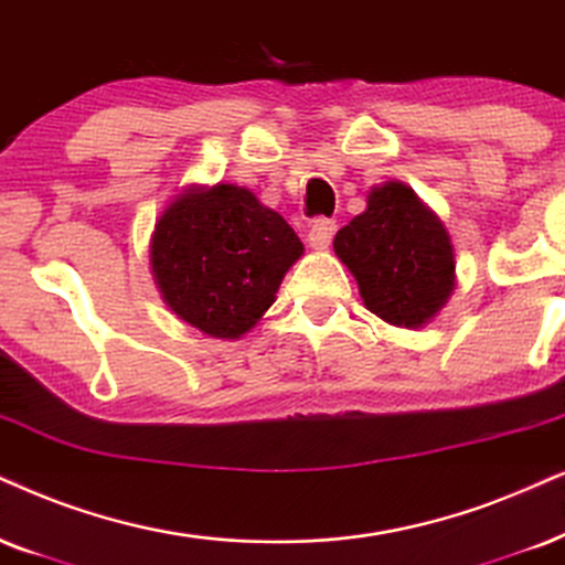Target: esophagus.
Returning a JSON list of instances; mask_svg holds the SVG:
<instances>
[{"label": "esophagus", "instance_id": "obj_1", "mask_svg": "<svg viewBox=\"0 0 565 565\" xmlns=\"http://www.w3.org/2000/svg\"><path fill=\"white\" fill-rule=\"evenodd\" d=\"M333 234H335V221L318 218V221H312L310 232H307V242H310L312 249H326L328 245H331Z\"/></svg>", "mask_w": 565, "mask_h": 565}]
</instances>
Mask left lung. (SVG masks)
<instances>
[{"instance_id": "obj_1", "label": "left lung", "mask_w": 565, "mask_h": 565, "mask_svg": "<svg viewBox=\"0 0 565 565\" xmlns=\"http://www.w3.org/2000/svg\"><path fill=\"white\" fill-rule=\"evenodd\" d=\"M333 249L356 278L367 310L391 326H425L456 287L446 226L402 182L370 190L367 209L339 230Z\"/></svg>"}]
</instances>
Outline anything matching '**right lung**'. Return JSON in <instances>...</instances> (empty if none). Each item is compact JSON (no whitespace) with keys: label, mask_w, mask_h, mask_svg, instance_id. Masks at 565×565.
I'll return each instance as SVG.
<instances>
[{"label":"right lung","mask_w":565,"mask_h":565,"mask_svg":"<svg viewBox=\"0 0 565 565\" xmlns=\"http://www.w3.org/2000/svg\"><path fill=\"white\" fill-rule=\"evenodd\" d=\"M305 253L295 230L237 184L182 190L156 221L151 270L163 302L213 339H239Z\"/></svg>","instance_id":"add662e5"}]
</instances>
